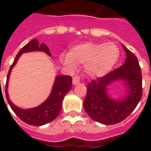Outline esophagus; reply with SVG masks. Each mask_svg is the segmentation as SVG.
<instances>
[{
	"label": "esophagus",
	"mask_w": 151,
	"mask_h": 151,
	"mask_svg": "<svg viewBox=\"0 0 151 151\" xmlns=\"http://www.w3.org/2000/svg\"><path fill=\"white\" fill-rule=\"evenodd\" d=\"M80 80H81V77L78 75H76L74 76L73 78V85H77V84H78L79 82H80Z\"/></svg>",
	"instance_id": "obj_1"
}]
</instances>
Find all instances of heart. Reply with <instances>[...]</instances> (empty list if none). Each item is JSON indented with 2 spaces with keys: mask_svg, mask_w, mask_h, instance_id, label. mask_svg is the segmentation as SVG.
<instances>
[{
  "mask_svg": "<svg viewBox=\"0 0 151 151\" xmlns=\"http://www.w3.org/2000/svg\"><path fill=\"white\" fill-rule=\"evenodd\" d=\"M120 56V50L113 43L86 42L73 46L69 53L61 54L64 65L74 69L78 64H85V69L93 77H101L113 69Z\"/></svg>",
  "mask_w": 151,
  "mask_h": 151,
  "instance_id": "obj_1",
  "label": "heart"
}]
</instances>
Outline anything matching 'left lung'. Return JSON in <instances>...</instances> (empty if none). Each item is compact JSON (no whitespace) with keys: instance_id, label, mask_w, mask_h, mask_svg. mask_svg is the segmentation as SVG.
<instances>
[{"instance_id":"8db88e82","label":"left lung","mask_w":151,"mask_h":151,"mask_svg":"<svg viewBox=\"0 0 151 151\" xmlns=\"http://www.w3.org/2000/svg\"><path fill=\"white\" fill-rule=\"evenodd\" d=\"M123 65L106 75L90 82L83 103L89 116L104 124H115L121 122L132 113L142 96V78L138 60L129 50ZM121 79L130 86L129 94L122 101H113L106 95V86L115 80Z\"/></svg>"}]
</instances>
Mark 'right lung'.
Here are the masks:
<instances>
[{
    "label": "right lung",
    "instance_id": "obj_1",
    "mask_svg": "<svg viewBox=\"0 0 151 151\" xmlns=\"http://www.w3.org/2000/svg\"><path fill=\"white\" fill-rule=\"evenodd\" d=\"M33 51H43L47 53L48 56H51V52H50L48 47L44 43H39L37 40H31L29 43H27L18 52V55L15 57L14 60L9 70L8 74H7V81H6V84H5V96H6L7 101H8L10 108H12V110L14 111V113L23 122L28 124H31V125L40 126V125H43L45 124L49 123L58 116L60 111L61 110V107H62L63 99L72 87V78H71V76L68 75L57 76L56 78V82L53 86L52 93L48 99L37 108L25 110V109L18 108L17 106L13 104V103L9 99L8 93H7L8 80L10 72H11V69L14 66L22 53L33 52Z\"/></svg>",
    "mask_w": 151,
    "mask_h": 151
}]
</instances>
